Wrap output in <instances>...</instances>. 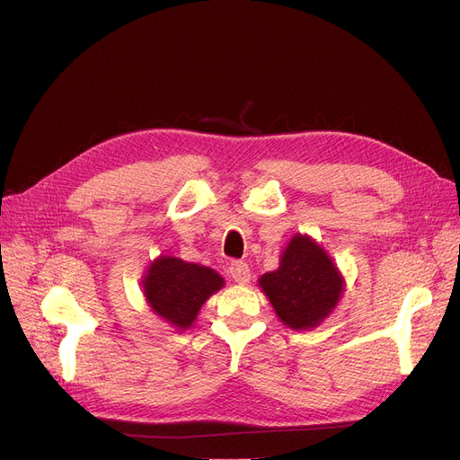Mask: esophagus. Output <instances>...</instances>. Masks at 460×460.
<instances>
[{
	"label": "esophagus",
	"instance_id": "obj_1",
	"mask_svg": "<svg viewBox=\"0 0 460 460\" xmlns=\"http://www.w3.org/2000/svg\"><path fill=\"white\" fill-rule=\"evenodd\" d=\"M228 270H230V276L234 278V282L247 284L249 280H252V270H249L247 262H243V261H234Z\"/></svg>",
	"mask_w": 460,
	"mask_h": 460
}]
</instances>
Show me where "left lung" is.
Masks as SVG:
<instances>
[{
	"instance_id": "1",
	"label": "left lung",
	"mask_w": 460,
	"mask_h": 460,
	"mask_svg": "<svg viewBox=\"0 0 460 460\" xmlns=\"http://www.w3.org/2000/svg\"><path fill=\"white\" fill-rule=\"evenodd\" d=\"M282 323L291 330H311L336 309L343 278L330 255L309 235L296 234L280 257V267L259 278Z\"/></svg>"
}]
</instances>
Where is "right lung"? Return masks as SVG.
Wrapping results in <instances>:
<instances>
[{
    "mask_svg": "<svg viewBox=\"0 0 460 460\" xmlns=\"http://www.w3.org/2000/svg\"><path fill=\"white\" fill-rule=\"evenodd\" d=\"M142 286L153 313L176 330H186L201 305L225 286V278L203 264L161 255L149 264Z\"/></svg>",
    "mask_w": 460,
    "mask_h": 460,
    "instance_id": "right-lung-1",
    "label": "right lung"
}]
</instances>
